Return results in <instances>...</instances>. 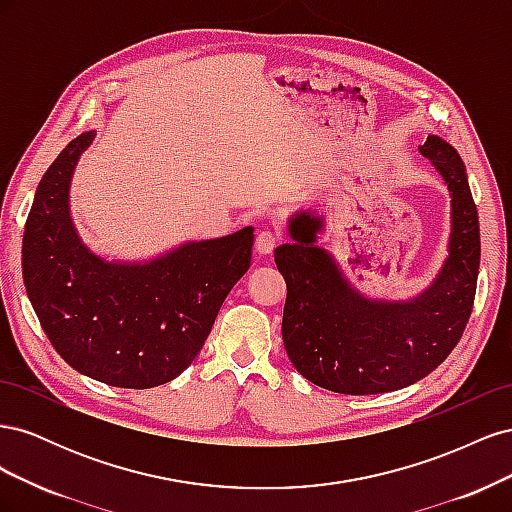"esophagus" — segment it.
Masks as SVG:
<instances>
[{"instance_id":"esophagus-1","label":"esophagus","mask_w":512,"mask_h":512,"mask_svg":"<svg viewBox=\"0 0 512 512\" xmlns=\"http://www.w3.org/2000/svg\"><path fill=\"white\" fill-rule=\"evenodd\" d=\"M275 245H277V235H273L271 230L258 232V237H256V252H258V254H262V256L271 254Z\"/></svg>"}]
</instances>
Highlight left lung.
<instances>
[{
  "label": "left lung",
  "instance_id": "8db88e82",
  "mask_svg": "<svg viewBox=\"0 0 512 512\" xmlns=\"http://www.w3.org/2000/svg\"><path fill=\"white\" fill-rule=\"evenodd\" d=\"M451 196V235L440 271L410 299H378L356 288L318 245L324 218L314 209L288 218L292 243L275 247L286 280L282 337L299 374L344 395L404 389L436 369L466 329L480 265L478 213L457 149L429 134L418 147Z\"/></svg>",
  "mask_w": 512,
  "mask_h": 512
}]
</instances>
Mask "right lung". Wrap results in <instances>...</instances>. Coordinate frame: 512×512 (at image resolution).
Segmentation results:
<instances>
[{"instance_id":"obj_1","label":"right lung","mask_w":512,"mask_h":512,"mask_svg":"<svg viewBox=\"0 0 512 512\" xmlns=\"http://www.w3.org/2000/svg\"><path fill=\"white\" fill-rule=\"evenodd\" d=\"M94 138L89 130L70 141L38 185L23 235V282L72 369L119 389H151L196 359L250 269L254 228L185 241L147 260H108L83 241L70 211L74 168Z\"/></svg>"}]
</instances>
